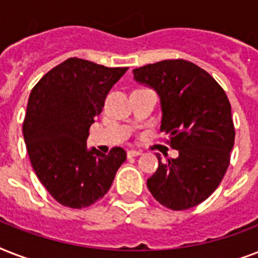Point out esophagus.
<instances>
[{
  "label": "esophagus",
  "instance_id": "34e87169",
  "mask_svg": "<svg viewBox=\"0 0 258 258\" xmlns=\"http://www.w3.org/2000/svg\"><path fill=\"white\" fill-rule=\"evenodd\" d=\"M142 151H138V150H128L127 151V157L133 158V157H138V155H141Z\"/></svg>",
  "mask_w": 258,
  "mask_h": 258
}]
</instances>
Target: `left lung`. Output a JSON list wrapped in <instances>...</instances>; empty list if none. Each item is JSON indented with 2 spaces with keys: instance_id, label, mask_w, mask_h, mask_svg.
<instances>
[{
  "instance_id": "8db88e82",
  "label": "left lung",
  "mask_w": 258,
  "mask_h": 258,
  "mask_svg": "<svg viewBox=\"0 0 258 258\" xmlns=\"http://www.w3.org/2000/svg\"><path fill=\"white\" fill-rule=\"evenodd\" d=\"M134 79L161 97V131L179 151L161 161L147 187L161 205L186 210L212 194L230 163L234 145L232 107L222 87L194 62L163 60L135 68Z\"/></svg>"
}]
</instances>
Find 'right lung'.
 Masks as SVG:
<instances>
[{"mask_svg": "<svg viewBox=\"0 0 258 258\" xmlns=\"http://www.w3.org/2000/svg\"><path fill=\"white\" fill-rule=\"evenodd\" d=\"M127 68L71 57L40 79L30 92L22 134L36 175L58 204L91 206L107 194L127 154L87 149L89 127L109 89Z\"/></svg>", "mask_w": 258, "mask_h": 258, "instance_id": "add662e5", "label": "right lung"}]
</instances>
